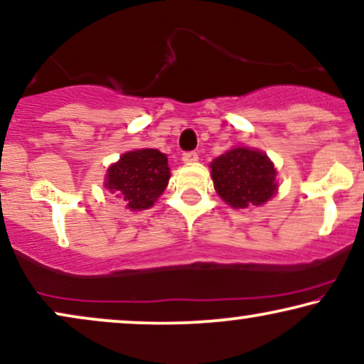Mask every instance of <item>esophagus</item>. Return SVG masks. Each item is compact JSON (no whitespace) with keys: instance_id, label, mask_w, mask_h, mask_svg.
I'll return each instance as SVG.
<instances>
[{"instance_id":"34e87169","label":"esophagus","mask_w":364,"mask_h":364,"mask_svg":"<svg viewBox=\"0 0 364 364\" xmlns=\"http://www.w3.org/2000/svg\"><path fill=\"white\" fill-rule=\"evenodd\" d=\"M199 159V155L196 154V151H186V154H182V160L186 161V164H194Z\"/></svg>"}]
</instances>
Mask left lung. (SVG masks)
Segmentation results:
<instances>
[{
  "mask_svg": "<svg viewBox=\"0 0 364 364\" xmlns=\"http://www.w3.org/2000/svg\"><path fill=\"white\" fill-rule=\"evenodd\" d=\"M214 189L232 208L262 205L275 194V168L268 156L250 148H232L210 164Z\"/></svg>",
  "mask_w": 364,
  "mask_h": 364,
  "instance_id": "obj_1",
  "label": "left lung"
}]
</instances>
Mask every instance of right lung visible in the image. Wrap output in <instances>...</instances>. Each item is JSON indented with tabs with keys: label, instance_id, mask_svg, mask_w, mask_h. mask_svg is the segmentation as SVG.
I'll use <instances>...</instances> for the list:
<instances>
[{
	"label": "right lung",
	"instance_id": "obj_1",
	"mask_svg": "<svg viewBox=\"0 0 364 364\" xmlns=\"http://www.w3.org/2000/svg\"><path fill=\"white\" fill-rule=\"evenodd\" d=\"M170 178L168 160L154 148L128 151L107 170L106 189L123 199L129 209L154 205Z\"/></svg>",
	"mask_w": 364,
	"mask_h": 364
}]
</instances>
